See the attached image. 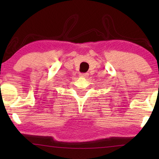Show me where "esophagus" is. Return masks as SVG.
Segmentation results:
<instances>
[{
	"label": "esophagus",
	"mask_w": 159,
	"mask_h": 159,
	"mask_svg": "<svg viewBox=\"0 0 159 159\" xmlns=\"http://www.w3.org/2000/svg\"><path fill=\"white\" fill-rule=\"evenodd\" d=\"M80 77L82 78H88V76H89V74H88V73H85V74H80Z\"/></svg>",
	"instance_id": "esophagus-1"
}]
</instances>
